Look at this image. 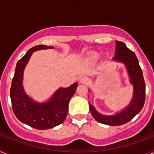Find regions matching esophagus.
Wrapping results in <instances>:
<instances>
[{"mask_svg": "<svg viewBox=\"0 0 154 154\" xmlns=\"http://www.w3.org/2000/svg\"><path fill=\"white\" fill-rule=\"evenodd\" d=\"M89 82V79L87 77H82L79 79V83L83 84V85H87Z\"/></svg>", "mask_w": 154, "mask_h": 154, "instance_id": "esophagus-1", "label": "esophagus"}]
</instances>
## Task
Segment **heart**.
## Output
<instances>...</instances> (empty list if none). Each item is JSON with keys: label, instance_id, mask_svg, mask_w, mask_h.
Wrapping results in <instances>:
<instances>
[{"label": "heart", "instance_id": "b5f03b06", "mask_svg": "<svg viewBox=\"0 0 154 154\" xmlns=\"http://www.w3.org/2000/svg\"><path fill=\"white\" fill-rule=\"evenodd\" d=\"M89 59L91 61H95L96 59H97L98 58H99V54L98 53H92V54H91V55H89Z\"/></svg>", "mask_w": 154, "mask_h": 154}]
</instances>
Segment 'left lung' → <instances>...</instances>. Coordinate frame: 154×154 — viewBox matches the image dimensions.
<instances>
[{
  "label": "left lung",
  "instance_id": "1",
  "mask_svg": "<svg viewBox=\"0 0 154 154\" xmlns=\"http://www.w3.org/2000/svg\"><path fill=\"white\" fill-rule=\"evenodd\" d=\"M116 44L115 56L112 58V60L125 65L130 83L133 85V94L127 106L121 112L112 116L102 115L89 103V109L95 119L99 123L109 126H120L131 120L143 107L146 96V85L142 69L139 65L135 53L129 49L123 42L116 41Z\"/></svg>",
  "mask_w": 154,
  "mask_h": 154
}]
</instances>
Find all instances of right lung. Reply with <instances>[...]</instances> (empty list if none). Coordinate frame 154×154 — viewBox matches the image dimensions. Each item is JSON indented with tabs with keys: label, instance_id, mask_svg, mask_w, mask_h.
Masks as SVG:
<instances>
[{
	"label": "right lung",
	"instance_id": "add662e5",
	"mask_svg": "<svg viewBox=\"0 0 154 154\" xmlns=\"http://www.w3.org/2000/svg\"><path fill=\"white\" fill-rule=\"evenodd\" d=\"M53 48L46 45H36L28 50L17 62L10 90L12 109L21 123L37 130H48L65 121L69 111V103L78 86L75 82L67 88H59L45 103H37L25 93L23 88V74L34 51Z\"/></svg>",
	"mask_w": 154,
	"mask_h": 154
}]
</instances>
